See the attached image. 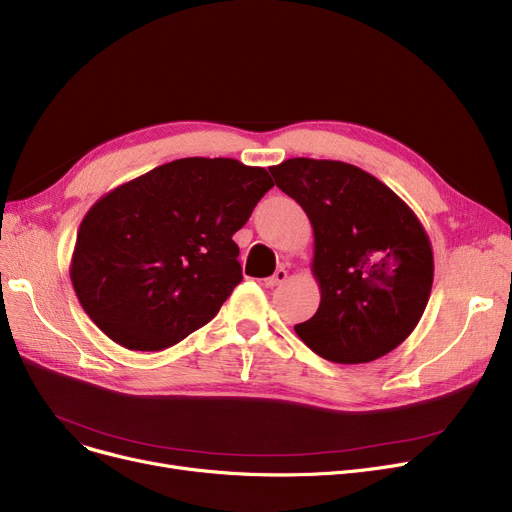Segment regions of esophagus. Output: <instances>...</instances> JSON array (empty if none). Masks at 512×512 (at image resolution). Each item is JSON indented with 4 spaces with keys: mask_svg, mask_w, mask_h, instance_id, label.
<instances>
[{
    "mask_svg": "<svg viewBox=\"0 0 512 512\" xmlns=\"http://www.w3.org/2000/svg\"><path fill=\"white\" fill-rule=\"evenodd\" d=\"M286 276H288V272L286 270H276V274L274 276H270V278H265V286L267 288H276V286H280L284 280H286Z\"/></svg>",
    "mask_w": 512,
    "mask_h": 512,
    "instance_id": "1",
    "label": "esophagus"
}]
</instances>
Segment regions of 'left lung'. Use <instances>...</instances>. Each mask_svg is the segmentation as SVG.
I'll return each instance as SVG.
<instances>
[{
	"instance_id": "1",
	"label": "left lung",
	"mask_w": 512,
	"mask_h": 512,
	"mask_svg": "<svg viewBox=\"0 0 512 512\" xmlns=\"http://www.w3.org/2000/svg\"><path fill=\"white\" fill-rule=\"evenodd\" d=\"M313 228L311 272L321 301L294 332L342 365L388 355L417 328L434 284V251L392 188L334 159L292 157L270 168Z\"/></svg>"
}]
</instances>
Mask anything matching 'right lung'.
I'll list each match as a JSON object with an SVG mask.
<instances>
[{"mask_svg":"<svg viewBox=\"0 0 512 512\" xmlns=\"http://www.w3.org/2000/svg\"><path fill=\"white\" fill-rule=\"evenodd\" d=\"M274 186L265 168L184 157L97 199L70 261L78 303L130 351H164L215 317L242 280L232 240Z\"/></svg>","mask_w":512,"mask_h":512,"instance_id":"1","label":"right lung"}]
</instances>
